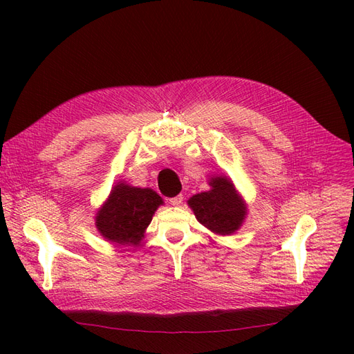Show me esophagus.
Masks as SVG:
<instances>
[{
	"label": "esophagus",
	"instance_id": "obj_1",
	"mask_svg": "<svg viewBox=\"0 0 354 354\" xmlns=\"http://www.w3.org/2000/svg\"><path fill=\"white\" fill-rule=\"evenodd\" d=\"M168 201H169V203H171V205H173V207H178L180 203L183 202V195H177V196H174V198H169Z\"/></svg>",
	"mask_w": 354,
	"mask_h": 354
}]
</instances>
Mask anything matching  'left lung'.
Returning <instances> with one entry per match:
<instances>
[{
  "label": "left lung",
  "mask_w": 354,
  "mask_h": 354,
  "mask_svg": "<svg viewBox=\"0 0 354 354\" xmlns=\"http://www.w3.org/2000/svg\"><path fill=\"white\" fill-rule=\"evenodd\" d=\"M209 186L208 192L192 196L187 201L189 207L194 209L202 226L217 234H232L242 226L246 217V203L227 177L214 176Z\"/></svg>",
  "instance_id": "obj_1"
}]
</instances>
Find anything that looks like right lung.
<instances>
[{
  "mask_svg": "<svg viewBox=\"0 0 354 354\" xmlns=\"http://www.w3.org/2000/svg\"><path fill=\"white\" fill-rule=\"evenodd\" d=\"M164 201L155 190L115 185L109 198L95 214V227L104 239L120 245H138Z\"/></svg>",
  "mask_w": 354,
  "mask_h": 354,
  "instance_id": "obj_1",
  "label": "right lung"
}]
</instances>
